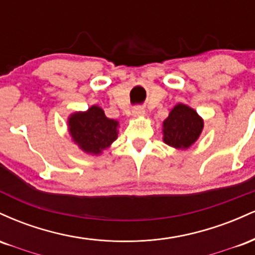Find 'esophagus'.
<instances>
[{
  "instance_id": "obj_1",
  "label": "esophagus",
  "mask_w": 255,
  "mask_h": 255,
  "mask_svg": "<svg viewBox=\"0 0 255 255\" xmlns=\"http://www.w3.org/2000/svg\"><path fill=\"white\" fill-rule=\"evenodd\" d=\"M133 116H134V118H142V116H145L144 108H141V107L134 108V109H133Z\"/></svg>"
}]
</instances>
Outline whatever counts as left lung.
<instances>
[{
	"instance_id": "left-lung-1",
	"label": "left lung",
	"mask_w": 255,
	"mask_h": 255,
	"mask_svg": "<svg viewBox=\"0 0 255 255\" xmlns=\"http://www.w3.org/2000/svg\"><path fill=\"white\" fill-rule=\"evenodd\" d=\"M204 129V120L193 108L177 103L163 121V141L176 150H187Z\"/></svg>"
}]
</instances>
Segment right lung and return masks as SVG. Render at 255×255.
<instances>
[{"label":"right lung","mask_w":255,"mask_h":255,"mask_svg":"<svg viewBox=\"0 0 255 255\" xmlns=\"http://www.w3.org/2000/svg\"><path fill=\"white\" fill-rule=\"evenodd\" d=\"M72 141L91 156H101L118 139L120 122L105 116L98 105L86 111H74L67 120Z\"/></svg>","instance_id":"add662e5"}]
</instances>
